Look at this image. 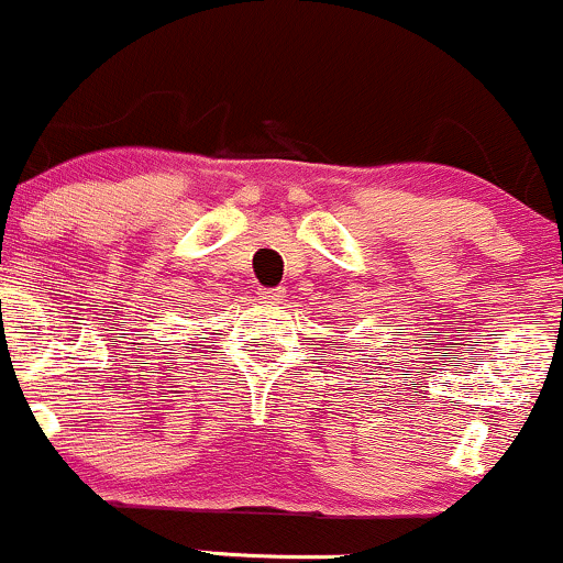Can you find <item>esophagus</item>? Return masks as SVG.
<instances>
[{
	"label": "esophagus",
	"mask_w": 563,
	"mask_h": 563,
	"mask_svg": "<svg viewBox=\"0 0 563 563\" xmlns=\"http://www.w3.org/2000/svg\"><path fill=\"white\" fill-rule=\"evenodd\" d=\"M260 296H262L264 301L277 303V301H283V296H286V294H283L280 288H262V290H260Z\"/></svg>",
	"instance_id": "1"
}]
</instances>
